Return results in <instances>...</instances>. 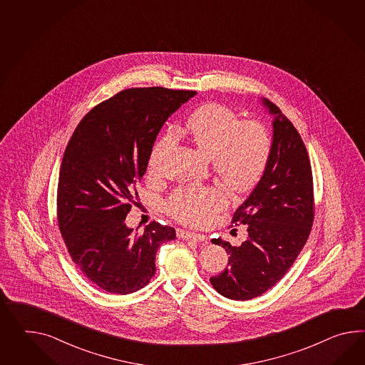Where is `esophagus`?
<instances>
[{"label": "esophagus", "mask_w": 365, "mask_h": 365, "mask_svg": "<svg viewBox=\"0 0 365 365\" xmlns=\"http://www.w3.org/2000/svg\"><path fill=\"white\" fill-rule=\"evenodd\" d=\"M177 236H178V239H182V240L196 241V242H205V241H207V236L205 235L185 231V230H178L177 231Z\"/></svg>", "instance_id": "34e87169"}]
</instances>
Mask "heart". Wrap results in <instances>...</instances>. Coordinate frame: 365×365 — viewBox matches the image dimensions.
<instances>
[{
	"label": "heart",
	"instance_id": "heart-1",
	"mask_svg": "<svg viewBox=\"0 0 365 365\" xmlns=\"http://www.w3.org/2000/svg\"><path fill=\"white\" fill-rule=\"evenodd\" d=\"M186 133L197 149L212 158L214 169L233 188L244 191L255 186L264 174L270 155V140L262 126L244 123L232 109L211 104L187 120ZM175 143L169 130L151 151L149 166L160 170V158ZM228 192L220 186H187L175 190L168 200V211L177 220L199 225L228 205Z\"/></svg>",
	"mask_w": 365,
	"mask_h": 365
}]
</instances>
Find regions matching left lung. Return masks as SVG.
Returning <instances> with one entry per match:
<instances>
[{"instance_id": "8db88e82", "label": "left lung", "mask_w": 365, "mask_h": 365, "mask_svg": "<svg viewBox=\"0 0 365 365\" xmlns=\"http://www.w3.org/2000/svg\"><path fill=\"white\" fill-rule=\"evenodd\" d=\"M261 104L273 116V137L267 168L257 186L232 217L247 225L241 245L214 239L230 255L228 267L210 281L233 301L259 297L284 276L302 250L314 219L312 165L302 138L279 108Z\"/></svg>"}]
</instances>
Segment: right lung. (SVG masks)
Returning <instances> with one entry per match:
<instances>
[{"instance_id":"right-lung-1","label":"right lung","mask_w":365,"mask_h":365,"mask_svg":"<svg viewBox=\"0 0 365 365\" xmlns=\"http://www.w3.org/2000/svg\"><path fill=\"white\" fill-rule=\"evenodd\" d=\"M195 95L162 87L121 91L83 117L66 148L59 228L72 261L108 293H133L149 284L157 250L177 237L174 228L155 222L133 233L125 219L160 128Z\"/></svg>"}]
</instances>
